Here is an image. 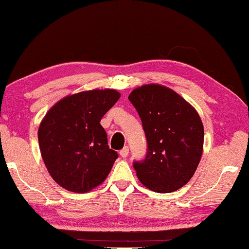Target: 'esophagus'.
<instances>
[{
  "label": "esophagus",
  "instance_id": "34e87169",
  "mask_svg": "<svg viewBox=\"0 0 249 249\" xmlns=\"http://www.w3.org/2000/svg\"><path fill=\"white\" fill-rule=\"evenodd\" d=\"M128 151H129L128 147H124V148L122 149V150L120 151L121 157H122V158H126V157H127V156H128Z\"/></svg>",
  "mask_w": 249,
  "mask_h": 249
}]
</instances>
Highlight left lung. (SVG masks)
I'll return each mask as SVG.
<instances>
[{"instance_id":"8db88e82","label":"left lung","mask_w":249,"mask_h":249,"mask_svg":"<svg viewBox=\"0 0 249 249\" xmlns=\"http://www.w3.org/2000/svg\"><path fill=\"white\" fill-rule=\"evenodd\" d=\"M138 112L147 138L143 160L133 163L137 178L157 193L183 187L199 164L203 125L197 111L173 90L150 84L128 96Z\"/></svg>"}]
</instances>
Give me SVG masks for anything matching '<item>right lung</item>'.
Segmentation results:
<instances>
[{
  "mask_svg": "<svg viewBox=\"0 0 249 249\" xmlns=\"http://www.w3.org/2000/svg\"><path fill=\"white\" fill-rule=\"evenodd\" d=\"M114 89L89 90L63 98L44 116L39 147L50 175L74 193H87L109 175L117 152L110 149L103 115L119 100Z\"/></svg>",
  "mask_w": 249,
  "mask_h": 249,
  "instance_id": "add662e5",
  "label": "right lung"
}]
</instances>
